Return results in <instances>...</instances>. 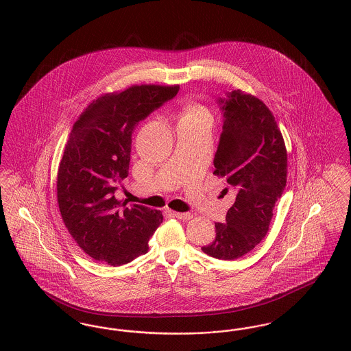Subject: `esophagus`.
<instances>
[{
  "label": "esophagus",
  "mask_w": 351,
  "mask_h": 351,
  "mask_svg": "<svg viewBox=\"0 0 351 351\" xmlns=\"http://www.w3.org/2000/svg\"><path fill=\"white\" fill-rule=\"evenodd\" d=\"M169 213H171L173 217L179 218V219H182V221H188V219H191V218L193 217L191 213H179V212H172V210H169Z\"/></svg>",
  "instance_id": "1"
}]
</instances>
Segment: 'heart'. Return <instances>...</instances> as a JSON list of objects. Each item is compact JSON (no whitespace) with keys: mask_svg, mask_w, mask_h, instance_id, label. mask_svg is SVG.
Returning a JSON list of instances; mask_svg holds the SVG:
<instances>
[{"mask_svg":"<svg viewBox=\"0 0 351 351\" xmlns=\"http://www.w3.org/2000/svg\"><path fill=\"white\" fill-rule=\"evenodd\" d=\"M209 117L208 110L197 102H185L182 108V117L183 119H196V118Z\"/></svg>","mask_w":351,"mask_h":351,"instance_id":"1","label":"heart"}]
</instances>
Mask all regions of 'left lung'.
<instances>
[{"instance_id":"8db88e82","label":"left lung","mask_w":351,"mask_h":351,"mask_svg":"<svg viewBox=\"0 0 351 351\" xmlns=\"http://www.w3.org/2000/svg\"><path fill=\"white\" fill-rule=\"evenodd\" d=\"M219 102L225 119L213 173L233 189L235 202L226 222L215 225L213 242L201 250L216 259L234 261L254 250L267 234L275 202L287 184V149L263 101L237 89Z\"/></svg>"}]
</instances>
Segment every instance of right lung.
Segmentation results:
<instances>
[{"mask_svg":"<svg viewBox=\"0 0 351 351\" xmlns=\"http://www.w3.org/2000/svg\"><path fill=\"white\" fill-rule=\"evenodd\" d=\"M179 85L142 84L92 101L76 119L58 168L63 222L82 250L97 262L121 266L149 251L163 222L160 210L116 199L129 175L136 123L171 100Z\"/></svg>","mask_w":351,"mask_h":351,"instance_id":"obj_1","label":"right lung"}]
</instances>
